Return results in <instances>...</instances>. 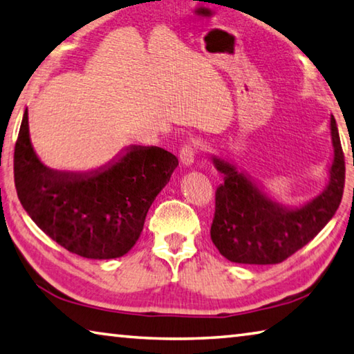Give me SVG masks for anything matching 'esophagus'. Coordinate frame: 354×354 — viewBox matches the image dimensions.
<instances>
[{"label":"esophagus","mask_w":354,"mask_h":354,"mask_svg":"<svg viewBox=\"0 0 354 354\" xmlns=\"http://www.w3.org/2000/svg\"><path fill=\"white\" fill-rule=\"evenodd\" d=\"M195 156H196V149L194 145H184L179 151V160L184 167H190L195 162Z\"/></svg>","instance_id":"34e87169"}]
</instances>
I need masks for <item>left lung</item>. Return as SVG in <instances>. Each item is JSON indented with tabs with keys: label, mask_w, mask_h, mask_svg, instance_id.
I'll list each match as a JSON object with an SVG mask.
<instances>
[{
	"label": "left lung",
	"mask_w": 354,
	"mask_h": 354,
	"mask_svg": "<svg viewBox=\"0 0 354 354\" xmlns=\"http://www.w3.org/2000/svg\"><path fill=\"white\" fill-rule=\"evenodd\" d=\"M333 159L328 181L319 195L303 205L279 203L247 171L221 156L211 160L223 183L215 192L211 239L227 261L237 263H279L309 243L328 225L342 200L345 162L337 124L329 117Z\"/></svg>",
	"instance_id": "1"
}]
</instances>
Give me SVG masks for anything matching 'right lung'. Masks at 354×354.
<instances>
[{"label": "right lung", "mask_w": 354, "mask_h": 354, "mask_svg": "<svg viewBox=\"0 0 354 354\" xmlns=\"http://www.w3.org/2000/svg\"><path fill=\"white\" fill-rule=\"evenodd\" d=\"M178 158L159 147L129 145L86 171L41 162L23 113L14 154L17 195L48 237L87 259H115L139 241L149 206L170 181Z\"/></svg>", "instance_id": "add662e5"}]
</instances>
